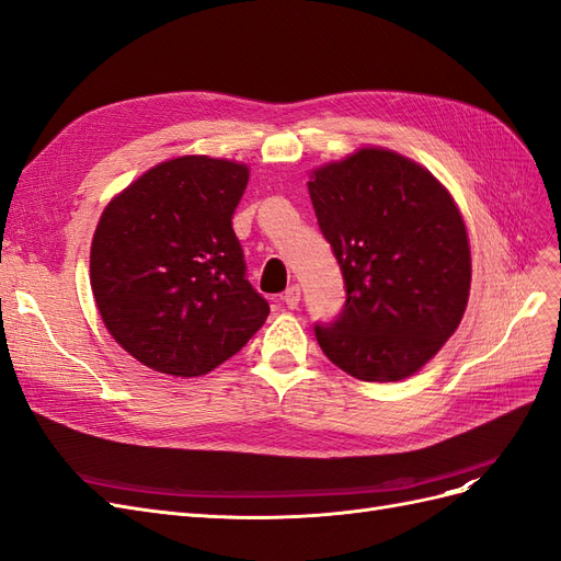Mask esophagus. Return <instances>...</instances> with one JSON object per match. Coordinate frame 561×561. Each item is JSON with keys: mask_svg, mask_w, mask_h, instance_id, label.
I'll return each instance as SVG.
<instances>
[{"mask_svg": "<svg viewBox=\"0 0 561 561\" xmlns=\"http://www.w3.org/2000/svg\"><path fill=\"white\" fill-rule=\"evenodd\" d=\"M299 299H301L299 285H290V287H287V290L283 293V301H285L287 309H297V307H299Z\"/></svg>", "mask_w": 561, "mask_h": 561, "instance_id": "esophagus-1", "label": "esophagus"}]
</instances>
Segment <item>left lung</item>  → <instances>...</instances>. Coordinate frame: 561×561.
I'll use <instances>...</instances> for the list:
<instances>
[{
  "label": "left lung",
  "mask_w": 561,
  "mask_h": 561,
  "mask_svg": "<svg viewBox=\"0 0 561 561\" xmlns=\"http://www.w3.org/2000/svg\"><path fill=\"white\" fill-rule=\"evenodd\" d=\"M309 196L346 283L344 313L316 328L322 353L360 381L412 377L468 307L470 243L454 196L386 147L313 168Z\"/></svg>",
  "instance_id": "1"
}]
</instances>
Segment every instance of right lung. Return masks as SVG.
Segmentation results:
<instances>
[{
	"instance_id": "right-lung-1",
	"label": "right lung",
	"mask_w": 561,
	"mask_h": 561,
	"mask_svg": "<svg viewBox=\"0 0 561 561\" xmlns=\"http://www.w3.org/2000/svg\"><path fill=\"white\" fill-rule=\"evenodd\" d=\"M250 168L186 154L157 163L98 219L91 290L114 342L171 377H201L239 353L268 316L245 280L231 217Z\"/></svg>"
}]
</instances>
